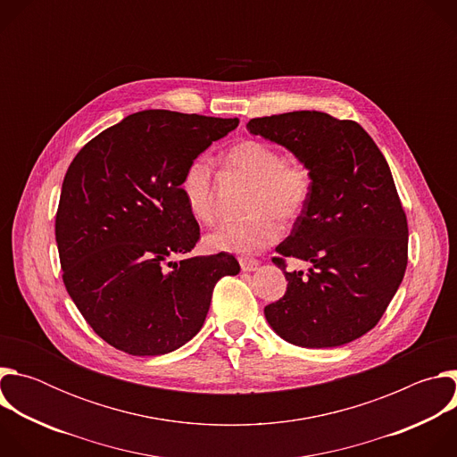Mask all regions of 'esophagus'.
Returning a JSON list of instances; mask_svg holds the SVG:
<instances>
[{"label": "esophagus", "mask_w": 457, "mask_h": 457, "mask_svg": "<svg viewBox=\"0 0 457 457\" xmlns=\"http://www.w3.org/2000/svg\"><path fill=\"white\" fill-rule=\"evenodd\" d=\"M238 262H240L242 271H256V270H258V266H260V260H256V258H249V256H240V258H238Z\"/></svg>", "instance_id": "esophagus-1"}]
</instances>
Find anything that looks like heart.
I'll return each mask as SVG.
<instances>
[{"label": "heart", "instance_id": "b5f03b06", "mask_svg": "<svg viewBox=\"0 0 457 457\" xmlns=\"http://www.w3.org/2000/svg\"><path fill=\"white\" fill-rule=\"evenodd\" d=\"M226 164L251 180L245 210L249 215L229 220L206 237L212 251L256 253L282 235V222H295L309 204L312 177L309 168L284 155L271 145L245 139L226 154ZM179 193L187 213L203 224L217 219L212 161L204 155L187 162L179 180Z\"/></svg>", "mask_w": 457, "mask_h": 457}]
</instances>
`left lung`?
<instances>
[{"instance_id": "8db88e82", "label": "left lung", "mask_w": 457, "mask_h": 457, "mask_svg": "<svg viewBox=\"0 0 457 457\" xmlns=\"http://www.w3.org/2000/svg\"><path fill=\"white\" fill-rule=\"evenodd\" d=\"M254 136L289 148L311 171L312 193L273 262L286 295L266 305L271 328L300 347H338L369 333L409 262V226L390 168L365 129L323 112L254 117ZM287 255L313 266L285 271Z\"/></svg>"}]
</instances>
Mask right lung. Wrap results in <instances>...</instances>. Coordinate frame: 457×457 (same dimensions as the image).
<instances>
[{"label": "right lung", "mask_w": 457, "mask_h": 457, "mask_svg": "<svg viewBox=\"0 0 457 457\" xmlns=\"http://www.w3.org/2000/svg\"><path fill=\"white\" fill-rule=\"evenodd\" d=\"M238 119L170 110L128 115L88 141L64 175L55 215L62 282L87 323L134 356L171 353L197 335L229 253L186 256L201 228L179 193L184 168Z\"/></svg>", "instance_id": "obj_1"}]
</instances>
